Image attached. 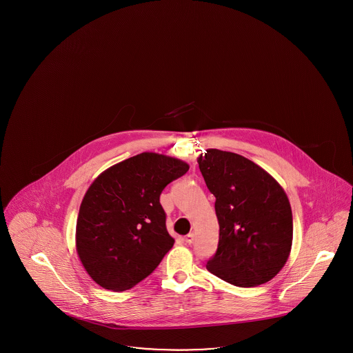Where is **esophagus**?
Returning <instances> with one entry per match:
<instances>
[{
  "label": "esophagus",
  "instance_id": "esophagus-1",
  "mask_svg": "<svg viewBox=\"0 0 353 353\" xmlns=\"http://www.w3.org/2000/svg\"><path fill=\"white\" fill-rule=\"evenodd\" d=\"M184 241L188 245H192L194 242V234L189 233V234L185 235Z\"/></svg>",
  "mask_w": 353,
  "mask_h": 353
}]
</instances>
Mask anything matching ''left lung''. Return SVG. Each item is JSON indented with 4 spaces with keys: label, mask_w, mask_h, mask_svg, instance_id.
Instances as JSON below:
<instances>
[{
    "label": "left lung",
    "mask_w": 353,
    "mask_h": 353,
    "mask_svg": "<svg viewBox=\"0 0 353 353\" xmlns=\"http://www.w3.org/2000/svg\"><path fill=\"white\" fill-rule=\"evenodd\" d=\"M199 167L216 197L219 248L206 269L238 287L269 282L287 262L292 212L285 190L266 170L233 152L208 150Z\"/></svg>",
    "instance_id": "1"
}]
</instances>
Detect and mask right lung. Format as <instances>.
Instances as JSON below:
<instances>
[{
    "instance_id": "1",
    "label": "right lung",
    "mask_w": 353,
    "mask_h": 353,
    "mask_svg": "<svg viewBox=\"0 0 353 353\" xmlns=\"http://www.w3.org/2000/svg\"><path fill=\"white\" fill-rule=\"evenodd\" d=\"M188 169L181 160L144 152L104 170L88 188L77 221V252L98 285L124 291L160 265L174 243L160 194Z\"/></svg>"
}]
</instances>
